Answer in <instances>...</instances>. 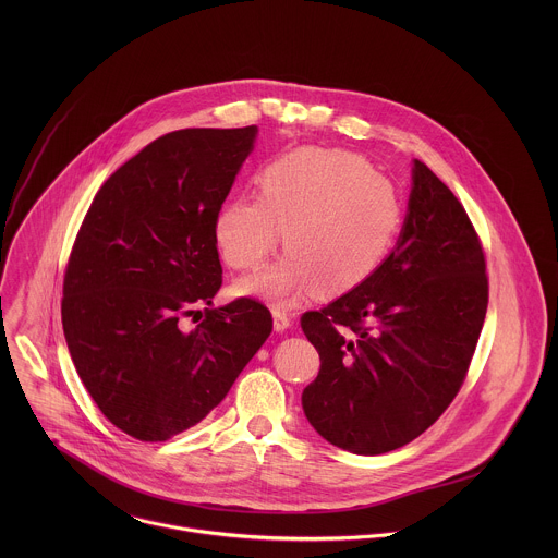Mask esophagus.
<instances>
[{
  "mask_svg": "<svg viewBox=\"0 0 558 558\" xmlns=\"http://www.w3.org/2000/svg\"><path fill=\"white\" fill-rule=\"evenodd\" d=\"M272 319H275V330H286L292 324L290 316L286 312H281V310L272 312Z\"/></svg>",
  "mask_w": 558,
  "mask_h": 558,
  "instance_id": "34e87169",
  "label": "esophagus"
}]
</instances>
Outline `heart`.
Returning <instances> with one entry per match:
<instances>
[{
    "mask_svg": "<svg viewBox=\"0 0 558 558\" xmlns=\"http://www.w3.org/2000/svg\"><path fill=\"white\" fill-rule=\"evenodd\" d=\"M257 197L230 202L217 219V242L236 270H259L286 232V255L239 292L279 307L307 292L339 296L365 283L389 257L403 221L391 180L356 155L296 150L266 165Z\"/></svg>",
    "mask_w": 558,
    "mask_h": 558,
    "instance_id": "obj_1",
    "label": "heart"
}]
</instances>
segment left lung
Returning <instances> with one entry per match:
<instances>
[{
	"mask_svg": "<svg viewBox=\"0 0 558 558\" xmlns=\"http://www.w3.org/2000/svg\"><path fill=\"white\" fill-rule=\"evenodd\" d=\"M487 294L473 221L414 160L398 246L365 283L301 316L322 361L303 391L319 436L350 453L380 456L434 425L466 380Z\"/></svg>",
	"mask_w": 558,
	"mask_h": 558,
	"instance_id": "1",
	"label": "left lung"
}]
</instances>
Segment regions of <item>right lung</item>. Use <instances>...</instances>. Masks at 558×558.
Listing matches in <instances>:
<instances>
[{
	"label": "right lung",
	"instance_id": "obj_1",
	"mask_svg": "<svg viewBox=\"0 0 558 558\" xmlns=\"http://www.w3.org/2000/svg\"><path fill=\"white\" fill-rule=\"evenodd\" d=\"M255 133L182 129L155 140L102 182L73 242L64 337L87 393L137 440L199 423L272 330L251 296L210 307L223 275L217 219Z\"/></svg>",
	"mask_w": 558,
	"mask_h": 558
}]
</instances>
